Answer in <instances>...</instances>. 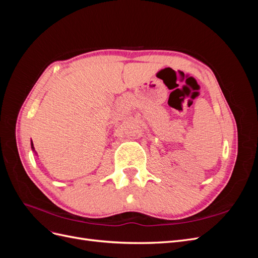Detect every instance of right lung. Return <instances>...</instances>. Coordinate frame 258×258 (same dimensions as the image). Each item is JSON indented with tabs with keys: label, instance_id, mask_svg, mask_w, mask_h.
Segmentation results:
<instances>
[{
	"label": "right lung",
	"instance_id": "1",
	"mask_svg": "<svg viewBox=\"0 0 258 258\" xmlns=\"http://www.w3.org/2000/svg\"><path fill=\"white\" fill-rule=\"evenodd\" d=\"M31 148H32V151L34 152V154H35V155H37V154H36V152H35V150H34V146H33V142H32V141H31Z\"/></svg>",
	"mask_w": 258,
	"mask_h": 258
}]
</instances>
